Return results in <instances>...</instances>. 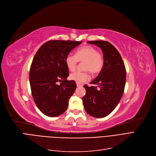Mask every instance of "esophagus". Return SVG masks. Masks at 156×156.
<instances>
[{"instance_id":"34e87169","label":"esophagus","mask_w":156,"mask_h":156,"mask_svg":"<svg viewBox=\"0 0 156 156\" xmlns=\"http://www.w3.org/2000/svg\"><path fill=\"white\" fill-rule=\"evenodd\" d=\"M76 85L78 87H83V85L81 84V83H76Z\"/></svg>"}]
</instances>
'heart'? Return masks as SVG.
Segmentation results:
<instances>
[{"mask_svg":"<svg viewBox=\"0 0 156 156\" xmlns=\"http://www.w3.org/2000/svg\"><path fill=\"white\" fill-rule=\"evenodd\" d=\"M78 62H85L83 69L91 74H98L103 67L104 59L99 51L90 45H85L78 49L75 55L68 54L65 58V63L69 71H73L76 67ZM69 79L76 83H83L89 79L87 72H74L69 75Z\"/></svg>","mask_w":156,"mask_h":156,"instance_id":"obj_1","label":"heart"}]
</instances>
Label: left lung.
Instances as JSON below:
<instances>
[{
    "label": "left lung",
    "instance_id": "left-lung-1",
    "mask_svg": "<svg viewBox=\"0 0 156 156\" xmlns=\"http://www.w3.org/2000/svg\"><path fill=\"white\" fill-rule=\"evenodd\" d=\"M101 48L104 59L102 70L91 84L84 85L86 94L82 98L85 111L91 116L103 118L116 107L123 96L126 83V69L118 51L103 40L88 41ZM99 88H98L97 87Z\"/></svg>",
    "mask_w": 156,
    "mask_h": 156
}]
</instances>
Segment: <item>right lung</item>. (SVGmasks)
<instances>
[{"instance_id": "obj_1", "label": "right lung", "mask_w": 156, "mask_h": 156, "mask_svg": "<svg viewBox=\"0 0 156 156\" xmlns=\"http://www.w3.org/2000/svg\"><path fill=\"white\" fill-rule=\"evenodd\" d=\"M81 41L49 40L34 56L30 71L33 100L39 110L49 117L58 116L68 107L76 84L67 80L69 69L65 58Z\"/></svg>"}]
</instances>
